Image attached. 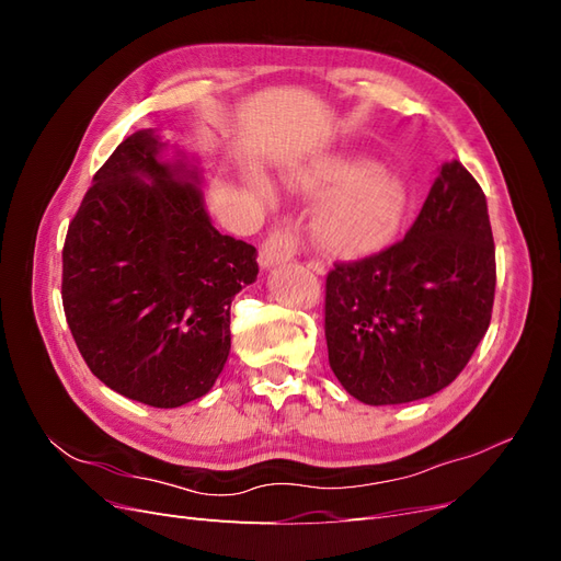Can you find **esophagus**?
<instances>
[{"mask_svg": "<svg viewBox=\"0 0 561 561\" xmlns=\"http://www.w3.org/2000/svg\"><path fill=\"white\" fill-rule=\"evenodd\" d=\"M297 245H299V239L290 227L274 229L266 236V241L262 243V250H260L262 268H271V266L290 262L297 254Z\"/></svg>", "mask_w": 561, "mask_h": 561, "instance_id": "obj_1", "label": "esophagus"}]
</instances>
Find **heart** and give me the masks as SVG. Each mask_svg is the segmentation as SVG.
I'll return each mask as SVG.
<instances>
[{
  "label": "heart",
  "mask_w": 561,
  "mask_h": 561,
  "mask_svg": "<svg viewBox=\"0 0 561 561\" xmlns=\"http://www.w3.org/2000/svg\"><path fill=\"white\" fill-rule=\"evenodd\" d=\"M287 182L307 196H322L311 215L316 245L339 260H358L383 250L407 215V186L381 163L355 154L318 157L290 168ZM250 190L260 198L274 196L271 182L252 171Z\"/></svg>",
  "instance_id": "1"
}]
</instances>
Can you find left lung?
Returning <instances> with one entry per match:
<instances>
[{
    "instance_id": "1",
    "label": "left lung",
    "mask_w": 561,
    "mask_h": 561,
    "mask_svg": "<svg viewBox=\"0 0 561 561\" xmlns=\"http://www.w3.org/2000/svg\"><path fill=\"white\" fill-rule=\"evenodd\" d=\"M494 287L484 192L461 163L447 161L400 243L328 274L334 377L375 407L437 393L461 375L486 334Z\"/></svg>"
}]
</instances>
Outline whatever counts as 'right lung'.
<instances>
[{"instance_id": "add662e5", "label": "right lung", "mask_w": 561, "mask_h": 561, "mask_svg": "<svg viewBox=\"0 0 561 561\" xmlns=\"http://www.w3.org/2000/svg\"><path fill=\"white\" fill-rule=\"evenodd\" d=\"M203 184L196 157L154 128L133 133L93 175L62 248L81 358L118 396L161 410L215 386L231 299L260 271L257 250L213 227Z\"/></svg>"}]
</instances>
